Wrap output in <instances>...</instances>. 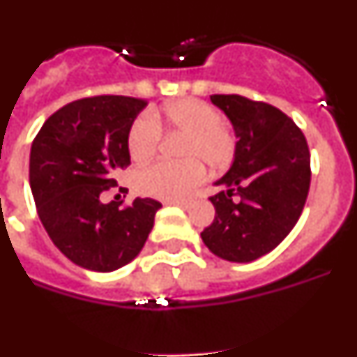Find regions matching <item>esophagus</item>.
Returning a JSON list of instances; mask_svg holds the SVG:
<instances>
[{
	"instance_id": "1",
	"label": "esophagus",
	"mask_w": 357,
	"mask_h": 357,
	"mask_svg": "<svg viewBox=\"0 0 357 357\" xmlns=\"http://www.w3.org/2000/svg\"><path fill=\"white\" fill-rule=\"evenodd\" d=\"M169 204H173V206H178V207H184V209H188L191 204H193V198H181V200H169Z\"/></svg>"
}]
</instances>
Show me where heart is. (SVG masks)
Masks as SVG:
<instances>
[{"label":"heart","mask_w":357,"mask_h":357,"mask_svg":"<svg viewBox=\"0 0 357 357\" xmlns=\"http://www.w3.org/2000/svg\"><path fill=\"white\" fill-rule=\"evenodd\" d=\"M160 128L182 132L178 143L181 160H159L135 175V188L148 197L176 200L204 181L206 162L222 169L232 160L236 139L222 123V116L206 102L185 98L164 105L151 114H141L128 130V151L137 162L150 159L160 141Z\"/></svg>","instance_id":"heart-1"}]
</instances>
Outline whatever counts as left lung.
<instances>
[{
  "mask_svg": "<svg viewBox=\"0 0 357 357\" xmlns=\"http://www.w3.org/2000/svg\"><path fill=\"white\" fill-rule=\"evenodd\" d=\"M236 134L229 172L214 182L216 214L202 232L214 255L250 263L272 252L291 232L311 182L309 148L293 119L275 107L239 94H213Z\"/></svg>",
  "mask_w": 357,
  "mask_h": 357,
  "instance_id": "1",
  "label": "left lung"
}]
</instances>
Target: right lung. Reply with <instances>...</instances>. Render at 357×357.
<instances>
[{
	"label": "right lung",
	"mask_w": 357,
	"mask_h": 357,
	"mask_svg": "<svg viewBox=\"0 0 357 357\" xmlns=\"http://www.w3.org/2000/svg\"><path fill=\"white\" fill-rule=\"evenodd\" d=\"M146 100L82 98L44 121L31 143L30 188L43 227L59 250L91 272H114L137 257L160 204L135 198L102 204L130 164L128 130Z\"/></svg>",
	"instance_id": "obj_1"
}]
</instances>
